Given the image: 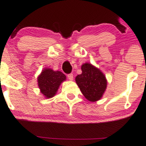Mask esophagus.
Segmentation results:
<instances>
[{
    "label": "esophagus",
    "mask_w": 146,
    "mask_h": 146,
    "mask_svg": "<svg viewBox=\"0 0 146 146\" xmlns=\"http://www.w3.org/2000/svg\"><path fill=\"white\" fill-rule=\"evenodd\" d=\"M67 78H68V80L72 81L73 80V75L72 74V73H70V74L67 75Z\"/></svg>",
    "instance_id": "esophagus-1"
}]
</instances>
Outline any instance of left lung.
I'll list each match as a JSON object with an SVG mask.
<instances>
[{
  "label": "left lung",
  "mask_w": 146,
  "mask_h": 146,
  "mask_svg": "<svg viewBox=\"0 0 146 146\" xmlns=\"http://www.w3.org/2000/svg\"><path fill=\"white\" fill-rule=\"evenodd\" d=\"M82 74L75 78V82L81 92L89 101L100 100L107 88L106 78L99 68L90 63L82 65Z\"/></svg>",
  "instance_id": "left-lung-1"
}]
</instances>
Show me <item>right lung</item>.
<instances>
[{
  "mask_svg": "<svg viewBox=\"0 0 146 146\" xmlns=\"http://www.w3.org/2000/svg\"><path fill=\"white\" fill-rule=\"evenodd\" d=\"M66 80V76L61 71L44 68L37 78L38 86L41 94L47 99L56 95L60 85Z\"/></svg>",
  "mask_w": 146,
  "mask_h": 146,
  "instance_id": "1",
  "label": "right lung"
}]
</instances>
